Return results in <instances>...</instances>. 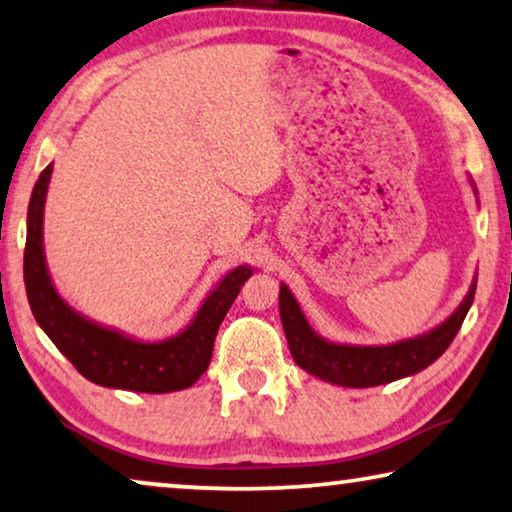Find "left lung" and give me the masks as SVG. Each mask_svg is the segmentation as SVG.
<instances>
[{
	"label": "left lung",
	"instance_id": "left-lung-1",
	"mask_svg": "<svg viewBox=\"0 0 512 512\" xmlns=\"http://www.w3.org/2000/svg\"><path fill=\"white\" fill-rule=\"evenodd\" d=\"M469 182L473 194L478 196L476 184H473V180ZM473 295H476V279H473L469 293L464 295V300L459 302V307L446 321L425 332V335L385 346L337 344L321 337L307 323L298 300L293 298L286 284L279 286V316L286 332L288 348H291V355L298 362V367L316 376V379L344 385V388H372V385H383L418 374L432 365L434 360H439L455 339L459 328H462L464 318L473 305Z\"/></svg>",
	"mask_w": 512,
	"mask_h": 512
}]
</instances>
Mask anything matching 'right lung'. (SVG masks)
Returning a JSON list of instances; mask_svg holds the SVG:
<instances>
[{
  "label": "right lung",
  "mask_w": 512,
  "mask_h": 512,
  "mask_svg": "<svg viewBox=\"0 0 512 512\" xmlns=\"http://www.w3.org/2000/svg\"><path fill=\"white\" fill-rule=\"evenodd\" d=\"M50 175L53 164H48L36 180L27 210L25 288L36 323L87 381L103 388L154 395L191 388L210 365L219 325L254 268H233L207 293L187 328L159 342H145L96 323L73 309L50 279L43 251V212Z\"/></svg>",
  "instance_id": "obj_1"
}]
</instances>
